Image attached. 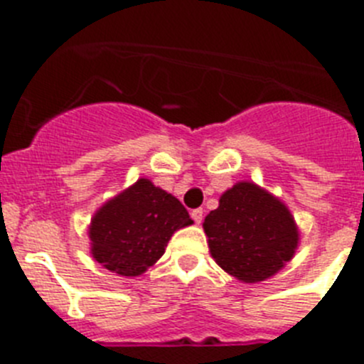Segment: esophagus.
Instances as JSON below:
<instances>
[{"label": "esophagus", "instance_id": "1", "mask_svg": "<svg viewBox=\"0 0 364 364\" xmlns=\"http://www.w3.org/2000/svg\"><path fill=\"white\" fill-rule=\"evenodd\" d=\"M191 218L195 222H197V224H200L202 222V218H204V211L200 210V208H198V210H193L191 211Z\"/></svg>", "mask_w": 364, "mask_h": 364}]
</instances>
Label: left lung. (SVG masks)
<instances>
[{
  "mask_svg": "<svg viewBox=\"0 0 364 364\" xmlns=\"http://www.w3.org/2000/svg\"><path fill=\"white\" fill-rule=\"evenodd\" d=\"M213 259L242 282L272 277L294 257L299 231L281 200L252 182H239L204 220Z\"/></svg>",
  "mask_w": 364,
  "mask_h": 364,
  "instance_id": "left-lung-1",
  "label": "left lung"
}]
</instances>
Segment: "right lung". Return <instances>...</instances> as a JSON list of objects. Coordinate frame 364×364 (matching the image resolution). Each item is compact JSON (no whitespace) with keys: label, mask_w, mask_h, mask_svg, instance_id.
I'll use <instances>...</instances> for the list:
<instances>
[{"label":"right lung","mask_w":364,"mask_h":364,"mask_svg":"<svg viewBox=\"0 0 364 364\" xmlns=\"http://www.w3.org/2000/svg\"><path fill=\"white\" fill-rule=\"evenodd\" d=\"M189 224L178 198L140 178L95 215L89 228L92 257L118 275L136 277L164 255L171 235Z\"/></svg>","instance_id":"add662e5"}]
</instances>
